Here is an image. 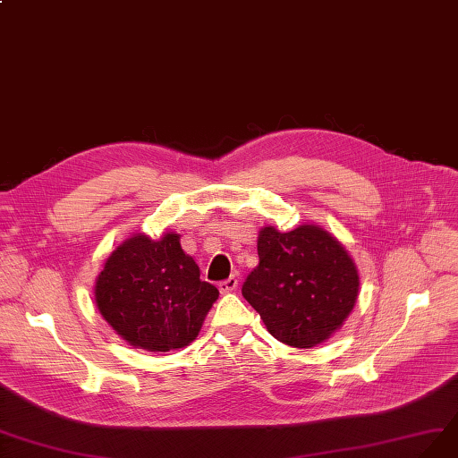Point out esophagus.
Wrapping results in <instances>:
<instances>
[{"label":"esophagus","instance_id":"esophagus-1","mask_svg":"<svg viewBox=\"0 0 458 458\" xmlns=\"http://www.w3.org/2000/svg\"><path fill=\"white\" fill-rule=\"evenodd\" d=\"M235 289H238V277H233V276L218 283V291L220 293H232Z\"/></svg>","mask_w":458,"mask_h":458}]
</instances>
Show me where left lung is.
<instances>
[{
  "mask_svg": "<svg viewBox=\"0 0 458 458\" xmlns=\"http://www.w3.org/2000/svg\"><path fill=\"white\" fill-rule=\"evenodd\" d=\"M259 266L243 296L276 340L311 349L344 325L359 296V269L345 247L315 225L259 233Z\"/></svg>",
  "mask_w": 458,
  "mask_h": 458,
  "instance_id": "1",
  "label": "left lung"
}]
</instances>
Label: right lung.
Segmentation results:
<instances>
[{
    "label": "right lung",
    "mask_w": 458,
    "mask_h": 458,
    "mask_svg": "<svg viewBox=\"0 0 458 458\" xmlns=\"http://www.w3.org/2000/svg\"><path fill=\"white\" fill-rule=\"evenodd\" d=\"M96 306L113 330L150 352L192 344L218 298L199 267L169 232L158 242L133 235L106 260L94 286Z\"/></svg>",
    "instance_id": "obj_1"
}]
</instances>
